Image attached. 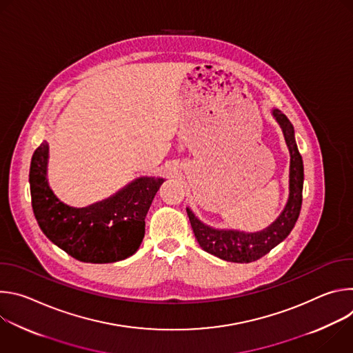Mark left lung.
<instances>
[{
	"label": "left lung",
	"mask_w": 353,
	"mask_h": 353,
	"mask_svg": "<svg viewBox=\"0 0 353 353\" xmlns=\"http://www.w3.org/2000/svg\"><path fill=\"white\" fill-rule=\"evenodd\" d=\"M272 117L279 124L290 155L289 165V196L279 216L260 232H244L237 229H216L199 221L187 208V215L194 236L207 253L230 263H253L283 241L294 228L301 208L303 194V159L299 154L294 139V128L289 119L278 109H272Z\"/></svg>",
	"instance_id": "8db88e82"
}]
</instances>
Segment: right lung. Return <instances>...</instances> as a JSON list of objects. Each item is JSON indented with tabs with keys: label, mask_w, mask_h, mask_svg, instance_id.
I'll use <instances>...</instances> for the list:
<instances>
[{
	"label": "right lung",
	"mask_w": 353,
	"mask_h": 353,
	"mask_svg": "<svg viewBox=\"0 0 353 353\" xmlns=\"http://www.w3.org/2000/svg\"><path fill=\"white\" fill-rule=\"evenodd\" d=\"M48 143L34 150L29 184L34 218L50 241L82 263L106 264L128 259L145 234V216L162 177L142 176L106 199L83 208L64 204L47 180Z\"/></svg>",
	"instance_id": "1"
}]
</instances>
